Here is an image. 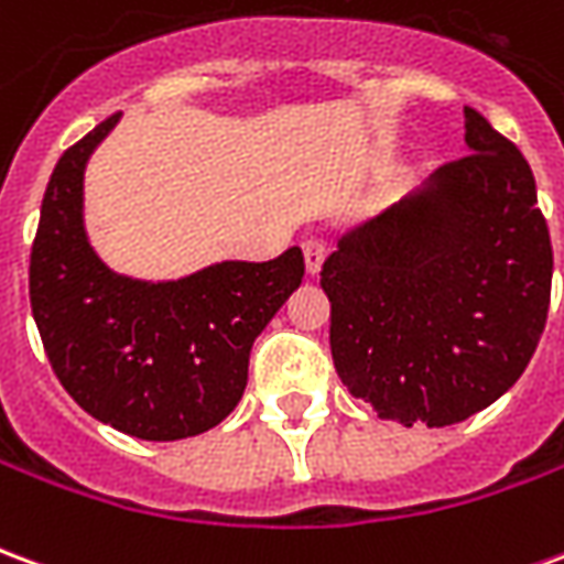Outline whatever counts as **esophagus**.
<instances>
[{"instance_id":"34e87169","label":"esophagus","mask_w":564,"mask_h":564,"mask_svg":"<svg viewBox=\"0 0 564 564\" xmlns=\"http://www.w3.org/2000/svg\"><path fill=\"white\" fill-rule=\"evenodd\" d=\"M302 250H305L307 274H317L319 265H323V259H326V253H329L326 241H323V238H307L305 245H302Z\"/></svg>"}]
</instances>
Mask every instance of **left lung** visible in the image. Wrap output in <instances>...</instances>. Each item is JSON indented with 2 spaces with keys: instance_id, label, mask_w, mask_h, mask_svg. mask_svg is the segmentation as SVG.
I'll return each mask as SVG.
<instances>
[{
  "instance_id": "1",
  "label": "left lung",
  "mask_w": 564,
  "mask_h": 564,
  "mask_svg": "<svg viewBox=\"0 0 564 564\" xmlns=\"http://www.w3.org/2000/svg\"><path fill=\"white\" fill-rule=\"evenodd\" d=\"M468 153L338 238L319 283L335 371L402 425H449L520 380L550 311L553 245L513 141L465 108Z\"/></svg>"
}]
</instances>
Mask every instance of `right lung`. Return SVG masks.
<instances>
[{
    "instance_id": "add662e5",
    "label": "right lung",
    "mask_w": 564,
    "mask_h": 564,
    "mask_svg": "<svg viewBox=\"0 0 564 564\" xmlns=\"http://www.w3.org/2000/svg\"><path fill=\"white\" fill-rule=\"evenodd\" d=\"M111 115L59 156L32 241L30 302L51 368L99 423L141 441L202 435L241 402L250 347L302 283L299 247L174 283L108 271L84 232V165Z\"/></svg>"
}]
</instances>
